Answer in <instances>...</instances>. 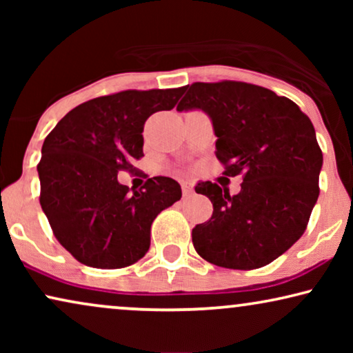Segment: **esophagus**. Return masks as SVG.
Segmentation results:
<instances>
[{
  "label": "esophagus",
  "instance_id": "esophagus-1",
  "mask_svg": "<svg viewBox=\"0 0 353 353\" xmlns=\"http://www.w3.org/2000/svg\"><path fill=\"white\" fill-rule=\"evenodd\" d=\"M181 190H183V196H191L192 191H194V183L190 180L181 181Z\"/></svg>",
  "mask_w": 353,
  "mask_h": 353
}]
</instances>
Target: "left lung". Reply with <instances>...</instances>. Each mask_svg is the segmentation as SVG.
<instances>
[{"label": "left lung", "mask_w": 353, "mask_h": 353, "mask_svg": "<svg viewBox=\"0 0 353 353\" xmlns=\"http://www.w3.org/2000/svg\"><path fill=\"white\" fill-rule=\"evenodd\" d=\"M186 89L176 109L210 115L225 175L243 176L234 196L216 183L196 185L214 205L192 228L196 252L223 268L265 267L303 234L320 194L323 152L313 123L294 101L259 85L196 81Z\"/></svg>", "instance_id": "8db88e82"}]
</instances>
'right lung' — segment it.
Listing matches in <instances>:
<instances>
[{
	"label": "right lung",
	"mask_w": 353,
	"mask_h": 353,
	"mask_svg": "<svg viewBox=\"0 0 353 353\" xmlns=\"http://www.w3.org/2000/svg\"><path fill=\"white\" fill-rule=\"evenodd\" d=\"M185 91L125 90L72 109L51 130L38 162L40 204L62 248L93 268H125L144 257L151 225L181 199L173 178L154 176L137 191L120 185L143 154L146 120L170 110Z\"/></svg>",
	"instance_id": "1"
}]
</instances>
